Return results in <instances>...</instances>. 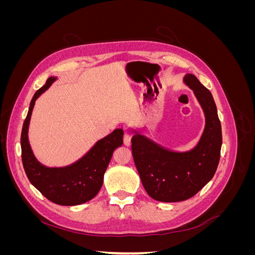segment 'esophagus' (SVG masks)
<instances>
[{"label":"esophagus","instance_id":"obj_1","mask_svg":"<svg viewBox=\"0 0 255 255\" xmlns=\"http://www.w3.org/2000/svg\"><path fill=\"white\" fill-rule=\"evenodd\" d=\"M130 140H132V136H130L128 133H126L125 136H123V142H125L126 145H130Z\"/></svg>","mask_w":255,"mask_h":255}]
</instances>
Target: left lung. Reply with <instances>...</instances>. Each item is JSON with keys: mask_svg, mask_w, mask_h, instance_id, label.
<instances>
[{"mask_svg": "<svg viewBox=\"0 0 255 255\" xmlns=\"http://www.w3.org/2000/svg\"><path fill=\"white\" fill-rule=\"evenodd\" d=\"M184 82L194 90L205 114V128L195 149L176 153L142 135L132 137V153L148 195L160 202H180L194 197L212 180L220 159L221 125L213 96L194 74Z\"/></svg>", "mask_w": 255, "mask_h": 255, "instance_id": "8db88e82", "label": "left lung"}]
</instances>
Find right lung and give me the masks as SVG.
Segmentation results:
<instances>
[{
	"label": "right lung",
	"mask_w": 255,
	"mask_h": 255,
	"mask_svg": "<svg viewBox=\"0 0 255 255\" xmlns=\"http://www.w3.org/2000/svg\"><path fill=\"white\" fill-rule=\"evenodd\" d=\"M55 78H49L44 86L38 89L30 101L21 133L22 164L29 182L53 203L79 205L95 198L103 184V176L114 151L123 143V130L116 128L99 140L86 155L75 164L65 168H47L37 161L30 149L27 129L35 101L47 90Z\"/></svg>",
	"instance_id": "obj_1"
}]
</instances>
